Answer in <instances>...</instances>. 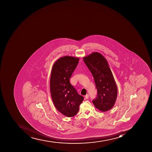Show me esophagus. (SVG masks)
Here are the masks:
<instances>
[{
  "label": "esophagus",
  "instance_id": "obj_1",
  "mask_svg": "<svg viewBox=\"0 0 152 152\" xmlns=\"http://www.w3.org/2000/svg\"><path fill=\"white\" fill-rule=\"evenodd\" d=\"M85 98L86 99H88L89 95L88 94H86V95L85 96Z\"/></svg>",
  "mask_w": 152,
  "mask_h": 152
}]
</instances>
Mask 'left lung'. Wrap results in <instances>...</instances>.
Listing matches in <instances>:
<instances>
[{
    "instance_id": "obj_1",
    "label": "left lung",
    "mask_w": 152,
    "mask_h": 152,
    "mask_svg": "<svg viewBox=\"0 0 152 152\" xmlns=\"http://www.w3.org/2000/svg\"><path fill=\"white\" fill-rule=\"evenodd\" d=\"M83 60L91 72L97 87L98 95L92 101L93 104L101 112L110 110L115 104L118 89L107 61L97 52L84 57Z\"/></svg>"
}]
</instances>
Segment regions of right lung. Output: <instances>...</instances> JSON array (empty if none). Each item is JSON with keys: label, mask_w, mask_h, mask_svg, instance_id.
Segmentation results:
<instances>
[{"label": "right lung", "mask_w": 152, "mask_h": 152, "mask_svg": "<svg viewBox=\"0 0 152 152\" xmlns=\"http://www.w3.org/2000/svg\"><path fill=\"white\" fill-rule=\"evenodd\" d=\"M79 58L66 56L55 61L53 65L50 79V91L55 107L62 114L72 117L79 110L83 100L69 79L76 69Z\"/></svg>", "instance_id": "obj_1"}]
</instances>
